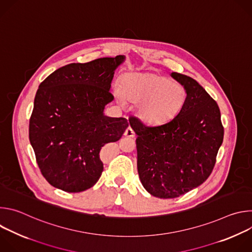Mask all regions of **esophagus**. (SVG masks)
<instances>
[{"instance_id":"esophagus-1","label":"esophagus","mask_w":252,"mask_h":252,"mask_svg":"<svg viewBox=\"0 0 252 252\" xmlns=\"http://www.w3.org/2000/svg\"><path fill=\"white\" fill-rule=\"evenodd\" d=\"M125 136H126V137H134V136H135V133H134L133 129H132L130 126H128V127L126 129V131H125Z\"/></svg>"}]
</instances>
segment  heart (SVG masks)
Masks as SVG:
<instances>
[{
	"label": "heart",
	"instance_id": "obj_1",
	"mask_svg": "<svg viewBox=\"0 0 252 252\" xmlns=\"http://www.w3.org/2000/svg\"><path fill=\"white\" fill-rule=\"evenodd\" d=\"M121 90L116 89L117 96L122 100L123 94L127 100L139 103V118L150 124H161L173 117L187 95L183 85L156 73L126 75L122 80Z\"/></svg>",
	"mask_w": 252,
	"mask_h": 252
}]
</instances>
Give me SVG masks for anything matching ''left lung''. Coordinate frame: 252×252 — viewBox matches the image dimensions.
<instances>
[{
	"instance_id": "left-lung-1",
	"label": "left lung",
	"mask_w": 252,
	"mask_h": 252,
	"mask_svg": "<svg viewBox=\"0 0 252 252\" xmlns=\"http://www.w3.org/2000/svg\"><path fill=\"white\" fill-rule=\"evenodd\" d=\"M171 77L187 93L177 115L158 126L128 120L137 135L139 179L148 192L159 198L178 197L203 184L224 133L217 101L192 78L178 73Z\"/></svg>"
}]
</instances>
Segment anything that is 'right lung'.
Wrapping results in <instances>:
<instances>
[{
	"label": "right lung",
	"instance_id": "add662e5",
	"mask_svg": "<svg viewBox=\"0 0 252 252\" xmlns=\"http://www.w3.org/2000/svg\"><path fill=\"white\" fill-rule=\"evenodd\" d=\"M125 56L73 63L55 70L39 86L29 137L47 182L66 192L94 187L103 170L101 148L118 141L128 123L110 118L104 106L116 68Z\"/></svg>",
	"mask_w": 252,
	"mask_h": 252
}]
</instances>
